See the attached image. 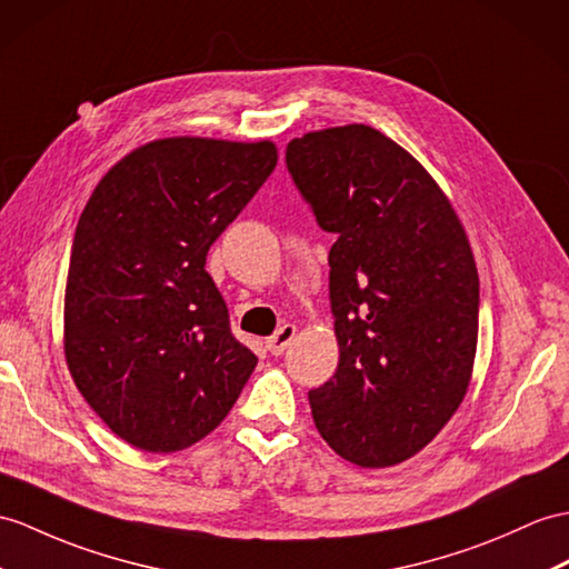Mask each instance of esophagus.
I'll return each instance as SVG.
<instances>
[{
  "mask_svg": "<svg viewBox=\"0 0 569 569\" xmlns=\"http://www.w3.org/2000/svg\"><path fill=\"white\" fill-rule=\"evenodd\" d=\"M295 336H297V326H292V323H284L280 330L274 332L272 338H268L266 340V348H268V352L270 355H282L289 345H292V340H295Z\"/></svg>",
  "mask_w": 569,
  "mask_h": 569,
  "instance_id": "34e87169",
  "label": "esophagus"
}]
</instances>
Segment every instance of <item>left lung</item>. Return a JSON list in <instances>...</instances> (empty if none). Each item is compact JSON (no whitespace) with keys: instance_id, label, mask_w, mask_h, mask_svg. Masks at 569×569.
Here are the masks:
<instances>
[{"instance_id":"obj_1","label":"left lung","mask_w":569,"mask_h":569,"mask_svg":"<svg viewBox=\"0 0 569 569\" xmlns=\"http://www.w3.org/2000/svg\"><path fill=\"white\" fill-rule=\"evenodd\" d=\"M287 169L323 231L340 348L309 391L328 447L362 468L425 449L473 373L480 284L461 219L422 163L369 124L297 137Z\"/></svg>"}]
</instances>
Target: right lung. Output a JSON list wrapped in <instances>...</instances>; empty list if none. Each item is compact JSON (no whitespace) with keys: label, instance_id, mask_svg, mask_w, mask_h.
I'll return each instance as SVG.
<instances>
[{"label":"right lung","instance_id":"add662e5","mask_svg":"<svg viewBox=\"0 0 569 569\" xmlns=\"http://www.w3.org/2000/svg\"><path fill=\"white\" fill-rule=\"evenodd\" d=\"M274 166L268 140L169 137L130 151L91 192L69 258L64 357L128 445H196L253 373L204 260Z\"/></svg>","mask_w":569,"mask_h":569}]
</instances>
